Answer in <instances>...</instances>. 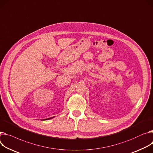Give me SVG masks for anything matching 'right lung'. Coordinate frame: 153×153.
Wrapping results in <instances>:
<instances>
[{
    "mask_svg": "<svg viewBox=\"0 0 153 153\" xmlns=\"http://www.w3.org/2000/svg\"><path fill=\"white\" fill-rule=\"evenodd\" d=\"M53 117H50V118H48V119H44V120H48V119H52V118H53Z\"/></svg>",
    "mask_w": 153,
    "mask_h": 153,
    "instance_id": "add662e5",
    "label": "right lung"
}]
</instances>
